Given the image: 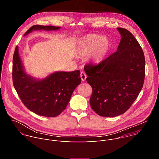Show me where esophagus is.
<instances>
[{"label":"esophagus","instance_id":"1","mask_svg":"<svg viewBox=\"0 0 159 159\" xmlns=\"http://www.w3.org/2000/svg\"><path fill=\"white\" fill-rule=\"evenodd\" d=\"M80 78H81V80H82V81H85V79H86V78H87V75H86V74H85V72H82L80 73Z\"/></svg>","mask_w":159,"mask_h":159}]
</instances>
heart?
<instances>
[{"label":"heart","mask_w":159,"mask_h":159,"mask_svg":"<svg viewBox=\"0 0 159 159\" xmlns=\"http://www.w3.org/2000/svg\"><path fill=\"white\" fill-rule=\"evenodd\" d=\"M109 48L110 43L107 39L96 34H89L79 40L76 50L81 56H87L93 53V61L99 63L105 58Z\"/></svg>","instance_id":"b5f03b06"}]
</instances>
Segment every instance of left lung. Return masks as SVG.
Masks as SVG:
<instances>
[{
  "instance_id": "8db88e82",
  "label": "left lung",
  "mask_w": 159,
  "mask_h": 159,
  "mask_svg": "<svg viewBox=\"0 0 159 159\" xmlns=\"http://www.w3.org/2000/svg\"><path fill=\"white\" fill-rule=\"evenodd\" d=\"M121 38L117 51L99 64H88L84 71L93 88L92 109L101 116L123 114L143 87L145 60L140 44L127 30L118 28Z\"/></svg>"
}]
</instances>
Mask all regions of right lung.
Wrapping results in <instances>:
<instances>
[{"mask_svg":"<svg viewBox=\"0 0 159 159\" xmlns=\"http://www.w3.org/2000/svg\"><path fill=\"white\" fill-rule=\"evenodd\" d=\"M60 27L34 25L25 34L33 31H56ZM14 88L22 102L31 111L45 117H55L66 108L75 89L81 82L80 71L56 72L41 80L33 77L25 71L16 47L12 64Z\"/></svg>","mask_w":159,"mask_h":159,"instance_id":"add662e5","label":"right lung"}]
</instances>
